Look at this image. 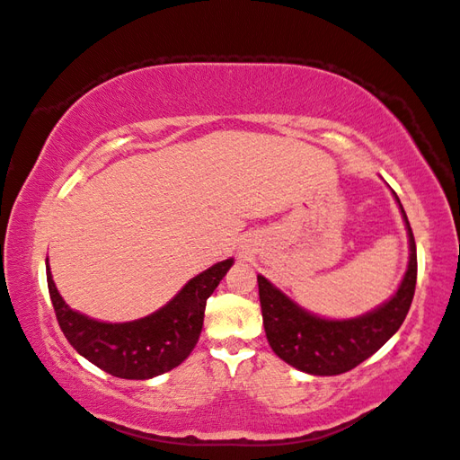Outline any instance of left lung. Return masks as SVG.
I'll return each instance as SVG.
<instances>
[{
    "label": "left lung",
    "instance_id": "left-lung-1",
    "mask_svg": "<svg viewBox=\"0 0 460 460\" xmlns=\"http://www.w3.org/2000/svg\"><path fill=\"white\" fill-rule=\"evenodd\" d=\"M394 198L405 221L409 262L395 295L377 308L356 318H322L296 305L270 280L257 275L267 340L272 351L288 366L310 376H340L374 356L403 324L415 295L417 249L411 225L395 191Z\"/></svg>",
    "mask_w": 460,
    "mask_h": 460
}]
</instances>
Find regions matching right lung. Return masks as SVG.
<instances>
[{
  "instance_id": "right-lung-1",
  "label": "right lung",
  "mask_w": 460,
  "mask_h": 460,
  "mask_svg": "<svg viewBox=\"0 0 460 460\" xmlns=\"http://www.w3.org/2000/svg\"><path fill=\"white\" fill-rule=\"evenodd\" d=\"M45 265L49 295L68 344L114 377L152 379L191 354L203 328L205 302L233 267V259L199 272L168 305L132 322H101L73 310L58 295L49 259Z\"/></svg>"
}]
</instances>
